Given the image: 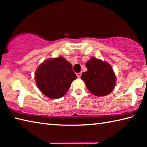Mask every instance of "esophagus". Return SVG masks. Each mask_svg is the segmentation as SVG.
<instances>
[{"mask_svg":"<svg viewBox=\"0 0 147 147\" xmlns=\"http://www.w3.org/2000/svg\"><path fill=\"white\" fill-rule=\"evenodd\" d=\"M81 75H82V73H76V76H77V77H78V78H80Z\"/></svg>","mask_w":147,"mask_h":147,"instance_id":"1","label":"esophagus"}]
</instances>
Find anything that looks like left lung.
<instances>
[{
	"instance_id": "obj_1",
	"label": "left lung",
	"mask_w": 147,
	"mask_h": 147,
	"mask_svg": "<svg viewBox=\"0 0 147 147\" xmlns=\"http://www.w3.org/2000/svg\"><path fill=\"white\" fill-rule=\"evenodd\" d=\"M88 71L81 76L87 88L96 96H105L113 90L116 78L110 65L100 59L91 58L86 63Z\"/></svg>"
}]
</instances>
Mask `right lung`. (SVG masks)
<instances>
[{
  "label": "right lung",
  "instance_id": "right-lung-1",
  "mask_svg": "<svg viewBox=\"0 0 147 147\" xmlns=\"http://www.w3.org/2000/svg\"><path fill=\"white\" fill-rule=\"evenodd\" d=\"M76 78L71 64L63 57L44 61L35 73V79L39 90L53 99L62 97L70 88L72 82Z\"/></svg>",
  "mask_w": 147,
  "mask_h": 147
}]
</instances>
